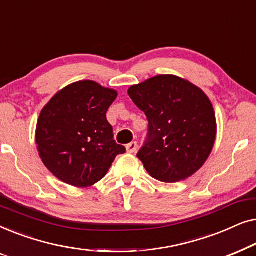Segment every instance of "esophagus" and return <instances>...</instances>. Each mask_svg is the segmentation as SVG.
<instances>
[{"instance_id":"esophagus-1","label":"esophagus","mask_w":256,"mask_h":256,"mask_svg":"<svg viewBox=\"0 0 256 256\" xmlns=\"http://www.w3.org/2000/svg\"><path fill=\"white\" fill-rule=\"evenodd\" d=\"M136 150H138V142H132L127 144V152H130V154H134L136 152Z\"/></svg>"}]
</instances>
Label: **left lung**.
Returning a JSON list of instances; mask_svg holds the SVG:
<instances>
[{"label": "left lung", "instance_id": "left-lung-1", "mask_svg": "<svg viewBox=\"0 0 256 256\" xmlns=\"http://www.w3.org/2000/svg\"><path fill=\"white\" fill-rule=\"evenodd\" d=\"M128 94L149 122L138 157L150 176L174 183L197 172L208 158L216 135V114L206 94L170 74L132 86Z\"/></svg>", "mask_w": 256, "mask_h": 256}]
</instances>
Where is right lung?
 Here are the masks:
<instances>
[{
    "instance_id": "right-lung-1",
    "label": "right lung",
    "mask_w": 256,
    "mask_h": 256,
    "mask_svg": "<svg viewBox=\"0 0 256 256\" xmlns=\"http://www.w3.org/2000/svg\"><path fill=\"white\" fill-rule=\"evenodd\" d=\"M118 92L92 80L73 82L40 112L36 143L44 166L58 180L88 188L106 176L115 157L126 152L114 140L106 113Z\"/></svg>"
}]
</instances>
